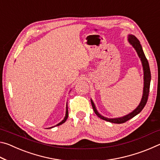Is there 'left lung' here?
<instances>
[{
  "label": "left lung",
  "mask_w": 160,
  "mask_h": 160,
  "mask_svg": "<svg viewBox=\"0 0 160 160\" xmlns=\"http://www.w3.org/2000/svg\"><path fill=\"white\" fill-rule=\"evenodd\" d=\"M128 41L129 42V44L135 48V51H136L138 56H139L140 61H141L142 69H143V79H144V85H143V92H142V99L139 105L135 108L132 112L129 113L128 114L122 116V117L112 118L105 117V116L100 114V113L98 112V111H97V108L95 107V104H94V103L93 102L92 99H91L92 106L94 112L96 113L97 116L100 118L103 119V120L109 121V122L113 123H125L127 121L130 120L131 118H133L134 116L138 114V113L141 112L143 108H144V107L145 106L146 103H147L148 95H149V92H150V81H151L150 70V66H149L148 61L145 57L144 52H143L142 46L140 44V42H139V40L132 34H128Z\"/></svg>",
  "instance_id": "8db88e82"
}]
</instances>
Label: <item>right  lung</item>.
I'll list each match as a JSON object with an SVG mask.
<instances>
[{
    "label": "right lung",
    "mask_w": 160,
    "mask_h": 160,
    "mask_svg": "<svg viewBox=\"0 0 160 160\" xmlns=\"http://www.w3.org/2000/svg\"><path fill=\"white\" fill-rule=\"evenodd\" d=\"M68 104H66V116H65V117H64V118H63V121H61L60 123H58L57 125H56L55 126H60V125H61V124H63V123H65L66 122V121L67 120V118H68ZM54 126H53V127H50V128H53Z\"/></svg>",
    "instance_id": "add662e5"
}]
</instances>
